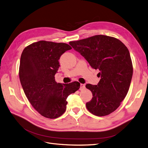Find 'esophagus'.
I'll use <instances>...</instances> for the list:
<instances>
[{
    "instance_id": "esophagus-1",
    "label": "esophagus",
    "mask_w": 148,
    "mask_h": 148,
    "mask_svg": "<svg viewBox=\"0 0 148 148\" xmlns=\"http://www.w3.org/2000/svg\"><path fill=\"white\" fill-rule=\"evenodd\" d=\"M85 88V85L84 84H80V90H84V88Z\"/></svg>"
}]
</instances>
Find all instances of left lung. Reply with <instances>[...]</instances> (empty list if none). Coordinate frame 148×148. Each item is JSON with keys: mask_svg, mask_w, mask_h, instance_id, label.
<instances>
[{"mask_svg": "<svg viewBox=\"0 0 148 148\" xmlns=\"http://www.w3.org/2000/svg\"><path fill=\"white\" fill-rule=\"evenodd\" d=\"M69 45L92 68L99 71L97 85L85 86L92 94L86 108L97 116L112 113L126 96L132 80L133 66L128 49L117 38L102 35L70 41Z\"/></svg>", "mask_w": 148, "mask_h": 148, "instance_id": "left-lung-1", "label": "left lung"}]
</instances>
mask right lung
<instances>
[{
	"mask_svg": "<svg viewBox=\"0 0 148 148\" xmlns=\"http://www.w3.org/2000/svg\"><path fill=\"white\" fill-rule=\"evenodd\" d=\"M71 49L63 42L39 41L27 46L21 54V85L32 106L45 118L62 116L66 109L68 96L80 88L78 82L61 84L55 80L60 56Z\"/></svg>",
	"mask_w": 148,
	"mask_h": 148,
	"instance_id": "right-lung-1",
	"label": "right lung"
}]
</instances>
